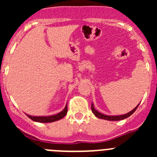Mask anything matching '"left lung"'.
<instances>
[{"label": "left lung", "mask_w": 157, "mask_h": 157, "mask_svg": "<svg viewBox=\"0 0 157 157\" xmlns=\"http://www.w3.org/2000/svg\"><path fill=\"white\" fill-rule=\"evenodd\" d=\"M140 104V103H139ZM138 105L135 107L133 110H131V112H129L127 114H124V115H104V114L100 113L99 112H98L96 109H95L94 106H93V104L92 103L91 105V109H92V112L93 113L96 115L97 118H101V119H104V120H108V121H120V120H123V119H125V118H128L130 115H132L134 112L136 111V109H137L138 107Z\"/></svg>", "instance_id": "1"}]
</instances>
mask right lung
Wrapping results in <instances>:
<instances>
[{"mask_svg": "<svg viewBox=\"0 0 157 157\" xmlns=\"http://www.w3.org/2000/svg\"><path fill=\"white\" fill-rule=\"evenodd\" d=\"M67 112V105H66L65 108L63 109L61 112L56 114V115H48V116H32V115H27L28 117L34 121H37V122L41 123H48V122H53V121H58V120L64 118L66 115Z\"/></svg>", "mask_w": 157, "mask_h": 157, "instance_id": "add662e5", "label": "right lung"}]
</instances>
